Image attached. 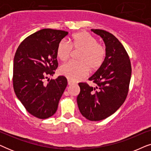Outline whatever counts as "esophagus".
<instances>
[{
    "label": "esophagus",
    "instance_id": "obj_1",
    "mask_svg": "<svg viewBox=\"0 0 151 151\" xmlns=\"http://www.w3.org/2000/svg\"><path fill=\"white\" fill-rule=\"evenodd\" d=\"M74 84V82L72 81V80H68V84H69V85H72V84Z\"/></svg>",
    "mask_w": 151,
    "mask_h": 151
}]
</instances>
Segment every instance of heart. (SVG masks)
Wrapping results in <instances>:
<instances>
[{
	"mask_svg": "<svg viewBox=\"0 0 151 151\" xmlns=\"http://www.w3.org/2000/svg\"><path fill=\"white\" fill-rule=\"evenodd\" d=\"M72 49L79 50L78 62L69 61L60 68V73L71 80H81L87 76L89 69L96 71L103 65L106 58V49L98 44L96 38L82 32L73 34L69 42L61 40L57 47V56L65 61L71 54Z\"/></svg>",
	"mask_w": 151,
	"mask_h": 151,
	"instance_id": "obj_1",
	"label": "heart"
}]
</instances>
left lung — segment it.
Masks as SVG:
<instances>
[{"label": "left lung", "instance_id": "obj_1", "mask_svg": "<svg viewBox=\"0 0 151 151\" xmlns=\"http://www.w3.org/2000/svg\"><path fill=\"white\" fill-rule=\"evenodd\" d=\"M100 36L106 47L103 65L88 78L96 84L80 82L77 97L78 108L90 121H100L113 114L127 98L131 76V65L124 47L116 37L102 29H91Z\"/></svg>", "mask_w": 151, "mask_h": 151}]
</instances>
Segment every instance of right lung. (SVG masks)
<instances>
[{
    "label": "right lung",
    "mask_w": 151,
    "mask_h": 151,
    "mask_svg": "<svg viewBox=\"0 0 151 151\" xmlns=\"http://www.w3.org/2000/svg\"><path fill=\"white\" fill-rule=\"evenodd\" d=\"M67 34L62 30H39L24 39L15 53L14 91L26 110L38 118H49L56 112L67 86V78L63 76L45 82L58 68V45Z\"/></svg>",
    "instance_id": "right-lung-1"
}]
</instances>
